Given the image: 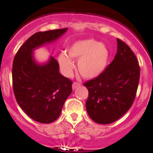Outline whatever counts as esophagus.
Masks as SVG:
<instances>
[{
	"instance_id": "obj_1",
	"label": "esophagus",
	"mask_w": 153,
	"mask_h": 153,
	"mask_svg": "<svg viewBox=\"0 0 153 153\" xmlns=\"http://www.w3.org/2000/svg\"><path fill=\"white\" fill-rule=\"evenodd\" d=\"M79 86H80V82H74L73 83V90H74V89H75L76 88H78V87H79Z\"/></svg>"
}]
</instances>
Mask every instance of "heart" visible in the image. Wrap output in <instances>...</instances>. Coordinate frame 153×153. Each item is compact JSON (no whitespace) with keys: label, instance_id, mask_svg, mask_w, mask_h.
<instances>
[{"label":"heart","instance_id":"obj_1","mask_svg":"<svg viewBox=\"0 0 153 153\" xmlns=\"http://www.w3.org/2000/svg\"><path fill=\"white\" fill-rule=\"evenodd\" d=\"M67 54H59L58 62L62 73L67 76L71 75L74 60L79 59L78 70L85 78H94L102 73L108 59V51L103 44L93 39L80 40L73 43L67 50Z\"/></svg>","mask_w":153,"mask_h":153}]
</instances>
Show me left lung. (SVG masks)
Masks as SVG:
<instances>
[{"label": "left lung", "instance_id": "1", "mask_svg": "<svg viewBox=\"0 0 153 153\" xmlns=\"http://www.w3.org/2000/svg\"><path fill=\"white\" fill-rule=\"evenodd\" d=\"M140 75L134 52L117 39V52L113 61L99 76L83 84L88 91L85 106L91 119L107 124L122 117L134 102Z\"/></svg>", "mask_w": 153, "mask_h": 153}]
</instances>
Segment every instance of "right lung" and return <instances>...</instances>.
Returning <instances> with one entry per match:
<instances>
[{"label":"right lung","instance_id":"obj_1","mask_svg":"<svg viewBox=\"0 0 153 153\" xmlns=\"http://www.w3.org/2000/svg\"><path fill=\"white\" fill-rule=\"evenodd\" d=\"M68 28L35 33L16 54L12 68L15 98L22 110L36 122L48 124L59 117L65 101L72 93V80L59 72L54 57L45 65L35 62L33 50L52 42Z\"/></svg>","mask_w":153,"mask_h":153}]
</instances>
